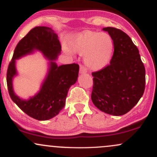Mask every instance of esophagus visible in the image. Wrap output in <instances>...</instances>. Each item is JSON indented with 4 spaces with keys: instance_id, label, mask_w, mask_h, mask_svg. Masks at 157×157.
<instances>
[{
    "instance_id": "1",
    "label": "esophagus",
    "mask_w": 157,
    "mask_h": 157,
    "mask_svg": "<svg viewBox=\"0 0 157 157\" xmlns=\"http://www.w3.org/2000/svg\"><path fill=\"white\" fill-rule=\"evenodd\" d=\"M79 73L80 74H85L87 73V69L83 66L80 67V70H79Z\"/></svg>"
}]
</instances>
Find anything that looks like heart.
Returning <instances> with one entry per match:
<instances>
[{
  "label": "heart",
  "mask_w": 157,
  "mask_h": 157,
  "mask_svg": "<svg viewBox=\"0 0 157 157\" xmlns=\"http://www.w3.org/2000/svg\"><path fill=\"white\" fill-rule=\"evenodd\" d=\"M69 46L73 52L84 56V64L90 70L100 71L110 63L114 44L106 33L86 30L72 35Z\"/></svg>",
  "instance_id": "1"
}]
</instances>
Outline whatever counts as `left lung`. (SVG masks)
I'll return each instance as SVG.
<instances>
[{
  "label": "left lung",
  "mask_w": 157,
  "mask_h": 157,
  "mask_svg": "<svg viewBox=\"0 0 157 157\" xmlns=\"http://www.w3.org/2000/svg\"><path fill=\"white\" fill-rule=\"evenodd\" d=\"M114 44L110 65L93 73L91 99L105 113L121 116L138 103L145 91V69L138 48L125 33L105 27Z\"/></svg>",
  "instance_id": "1"
}]
</instances>
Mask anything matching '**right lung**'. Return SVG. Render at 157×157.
I'll list each match as a JSON object with an SVG mask.
<instances>
[{
    "instance_id": "right-lung-1",
    "label": "right lung",
    "mask_w": 157,
    "mask_h": 157,
    "mask_svg": "<svg viewBox=\"0 0 157 157\" xmlns=\"http://www.w3.org/2000/svg\"><path fill=\"white\" fill-rule=\"evenodd\" d=\"M38 51L48 59V72L40 90L29 99H22L13 91V79L18 75L16 61ZM61 47L58 35L50 27L36 26L19 41L8 67L6 82L12 100L28 116L40 121L55 117L64 107L70 87L77 82V64L59 65L56 62Z\"/></svg>"
}]
</instances>
